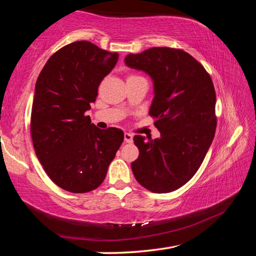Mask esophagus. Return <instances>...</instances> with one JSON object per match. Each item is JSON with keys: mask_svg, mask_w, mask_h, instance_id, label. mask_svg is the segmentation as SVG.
<instances>
[{"mask_svg": "<svg viewBox=\"0 0 256 256\" xmlns=\"http://www.w3.org/2000/svg\"><path fill=\"white\" fill-rule=\"evenodd\" d=\"M124 141L126 142V144H131L133 141V136L130 133H124Z\"/></svg>", "mask_w": 256, "mask_h": 256, "instance_id": "obj_1", "label": "esophagus"}]
</instances>
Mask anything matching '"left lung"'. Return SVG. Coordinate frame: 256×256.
I'll return each mask as SVG.
<instances>
[{"instance_id": "obj_1", "label": "left lung", "mask_w": 256, "mask_h": 256, "mask_svg": "<svg viewBox=\"0 0 256 256\" xmlns=\"http://www.w3.org/2000/svg\"><path fill=\"white\" fill-rule=\"evenodd\" d=\"M128 68L152 80L149 114L160 138L136 136L138 158L131 164L136 180L154 193H168L188 183L200 168L214 138L216 92L209 73L188 53L152 47L128 54Z\"/></svg>"}]
</instances>
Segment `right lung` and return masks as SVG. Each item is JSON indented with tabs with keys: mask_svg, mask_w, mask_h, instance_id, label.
Returning a JSON list of instances; mask_svg holds the SVG:
<instances>
[{
	"mask_svg": "<svg viewBox=\"0 0 256 256\" xmlns=\"http://www.w3.org/2000/svg\"><path fill=\"white\" fill-rule=\"evenodd\" d=\"M118 60L92 42H74L52 55L38 76L30 123L34 152L68 192L97 188L124 140L122 130H100L86 115Z\"/></svg>",
	"mask_w": 256,
	"mask_h": 256,
	"instance_id": "right-lung-1",
	"label": "right lung"
}]
</instances>
